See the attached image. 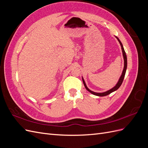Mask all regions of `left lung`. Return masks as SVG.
Masks as SVG:
<instances>
[{"label": "left lung", "mask_w": 148, "mask_h": 148, "mask_svg": "<svg viewBox=\"0 0 148 148\" xmlns=\"http://www.w3.org/2000/svg\"><path fill=\"white\" fill-rule=\"evenodd\" d=\"M116 38H117V39H118V41H119V43L120 44V46H121V47H122V52H123V59H124V68H123V71H122V75H121V77H120V79H119V82L117 83V84H116V86H115V87H114L113 88H112L111 89H110V90H109V91H106V92H102V93L95 92H93V91H91V90H89V89L87 88L86 84H85V83H84V79H83V84H84V87L86 88V89H87V90H88L89 92H90L91 94H92V95H94L98 96H105L108 95H109V94H110L111 92H114V91L117 90V89H118L120 88V86H121V84H122V82H123V79H124L125 75V73H126L127 67V58L126 53H125V52L124 48H123V45H122V42H120L119 39L117 37H116Z\"/></svg>", "instance_id": "1"}]
</instances>
